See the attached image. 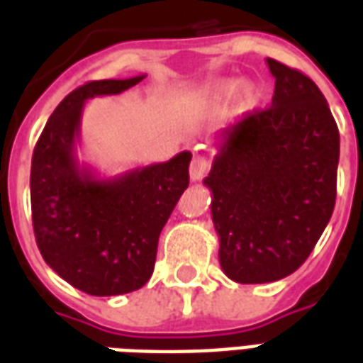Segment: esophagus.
I'll return each mask as SVG.
<instances>
[{
    "instance_id": "esophagus-1",
    "label": "esophagus",
    "mask_w": 363,
    "mask_h": 363,
    "mask_svg": "<svg viewBox=\"0 0 363 363\" xmlns=\"http://www.w3.org/2000/svg\"><path fill=\"white\" fill-rule=\"evenodd\" d=\"M208 167L210 163L204 155H194V159L190 161V181H200L208 171Z\"/></svg>"
}]
</instances>
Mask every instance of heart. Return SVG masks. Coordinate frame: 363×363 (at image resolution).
Listing matches in <instances>:
<instances>
[{"instance_id": "heart-1", "label": "heart", "mask_w": 363, "mask_h": 363, "mask_svg": "<svg viewBox=\"0 0 363 363\" xmlns=\"http://www.w3.org/2000/svg\"><path fill=\"white\" fill-rule=\"evenodd\" d=\"M239 93H241V101L245 104H252L259 99V89L255 85H251V83L243 85L239 79H221V82L213 83L212 89H210V96L216 103H228Z\"/></svg>"}]
</instances>
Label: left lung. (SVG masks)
I'll return each mask as SVG.
<instances>
[{"instance_id": "1", "label": "left lung", "mask_w": 363, "mask_h": 363, "mask_svg": "<svg viewBox=\"0 0 363 363\" xmlns=\"http://www.w3.org/2000/svg\"><path fill=\"white\" fill-rule=\"evenodd\" d=\"M272 104L221 132L212 171L220 264L239 284L286 278L303 264L336 200L340 135L307 75L267 58Z\"/></svg>"}]
</instances>
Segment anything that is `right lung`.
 <instances>
[{
  "mask_svg": "<svg viewBox=\"0 0 363 363\" xmlns=\"http://www.w3.org/2000/svg\"><path fill=\"white\" fill-rule=\"evenodd\" d=\"M145 75L89 82L56 106L36 142L30 208L46 264L89 296H120L150 280L161 229L189 186L192 153L99 179L79 167L75 143L87 99L118 95Z\"/></svg>",
  "mask_w": 363,
  "mask_h": 363,
  "instance_id": "add662e5",
  "label": "right lung"
}]
</instances>
